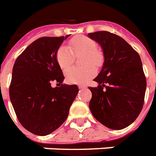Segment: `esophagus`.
<instances>
[{
	"mask_svg": "<svg viewBox=\"0 0 156 156\" xmlns=\"http://www.w3.org/2000/svg\"><path fill=\"white\" fill-rule=\"evenodd\" d=\"M84 87H85V86H83V85H79V86H78V88L79 89H83L84 88Z\"/></svg>",
	"mask_w": 156,
	"mask_h": 156,
	"instance_id": "34e87169",
	"label": "esophagus"
}]
</instances>
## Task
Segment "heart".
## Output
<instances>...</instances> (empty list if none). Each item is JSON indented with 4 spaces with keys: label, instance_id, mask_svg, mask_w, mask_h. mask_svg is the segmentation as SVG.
Segmentation results:
<instances>
[{
    "label": "heart",
    "instance_id": "b5f03b06",
    "mask_svg": "<svg viewBox=\"0 0 156 156\" xmlns=\"http://www.w3.org/2000/svg\"><path fill=\"white\" fill-rule=\"evenodd\" d=\"M83 55L82 68H73L65 73L66 81L72 84H83L93 78L97 73L95 67H100L104 62V55L97 48V41L87 36L80 35L69 41V48L59 46L55 54V59L62 70H67L72 66L76 57ZM74 56L76 57H74Z\"/></svg>",
    "mask_w": 156,
    "mask_h": 156
}]
</instances>
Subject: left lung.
I'll list each match as a JSON object with an SVG mask.
<instances>
[{"label": "left lung", "mask_w": 156, "mask_h": 156, "mask_svg": "<svg viewBox=\"0 0 156 156\" xmlns=\"http://www.w3.org/2000/svg\"><path fill=\"white\" fill-rule=\"evenodd\" d=\"M101 46L105 62L89 87V108L100 123L111 129H123L133 123L144 105L147 79L140 55L123 38L107 31L88 33Z\"/></svg>", "instance_id": "8db88e82"}]
</instances>
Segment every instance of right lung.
<instances>
[{
  "label": "right lung",
  "mask_w": 156,
  "mask_h": 156,
  "mask_svg": "<svg viewBox=\"0 0 156 156\" xmlns=\"http://www.w3.org/2000/svg\"><path fill=\"white\" fill-rule=\"evenodd\" d=\"M66 37H42L17 57L12 70L9 98L23 128L39 136L56 130L67 119L78 92L77 85L65 79L55 54ZM52 81L59 87L53 89Z\"/></svg>",
  "instance_id": "add662e5"
}]
</instances>
